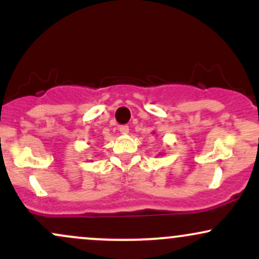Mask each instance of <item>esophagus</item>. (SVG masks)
<instances>
[{
	"instance_id": "esophagus-1",
	"label": "esophagus",
	"mask_w": 259,
	"mask_h": 259,
	"mask_svg": "<svg viewBox=\"0 0 259 259\" xmlns=\"http://www.w3.org/2000/svg\"><path fill=\"white\" fill-rule=\"evenodd\" d=\"M119 132L120 134H127L129 133V125H121L119 127Z\"/></svg>"
}]
</instances>
